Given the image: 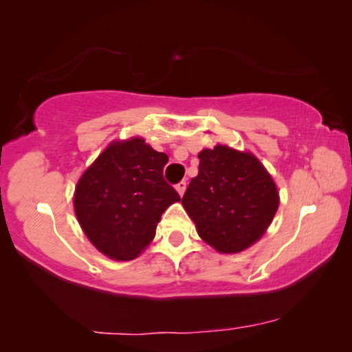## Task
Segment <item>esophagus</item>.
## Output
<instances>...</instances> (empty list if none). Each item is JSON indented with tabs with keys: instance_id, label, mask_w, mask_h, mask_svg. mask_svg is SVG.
Segmentation results:
<instances>
[{
	"instance_id": "esophagus-1",
	"label": "esophagus",
	"mask_w": 352,
	"mask_h": 352,
	"mask_svg": "<svg viewBox=\"0 0 352 352\" xmlns=\"http://www.w3.org/2000/svg\"><path fill=\"white\" fill-rule=\"evenodd\" d=\"M175 190L178 191V195L183 196V192H185V190H186V182H185V180L178 182L177 185H175Z\"/></svg>"
}]
</instances>
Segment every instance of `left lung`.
I'll return each mask as SVG.
<instances>
[{"mask_svg":"<svg viewBox=\"0 0 352 352\" xmlns=\"http://www.w3.org/2000/svg\"><path fill=\"white\" fill-rule=\"evenodd\" d=\"M197 157L199 172L183 195V207L197 234L215 250H245L274 219L279 207L274 180L249 151L217 145Z\"/></svg>","mask_w":352,"mask_h":352,"instance_id":"obj_1","label":"left lung"}]
</instances>
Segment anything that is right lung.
<instances>
[{"mask_svg": "<svg viewBox=\"0 0 352 352\" xmlns=\"http://www.w3.org/2000/svg\"><path fill=\"white\" fill-rule=\"evenodd\" d=\"M166 153L143 138L113 142L79 178L75 214L84 234L115 260H132L156 234L161 215L178 192L164 180Z\"/></svg>", "mask_w": 352, "mask_h": 352, "instance_id": "right-lung-1", "label": "right lung"}]
</instances>
